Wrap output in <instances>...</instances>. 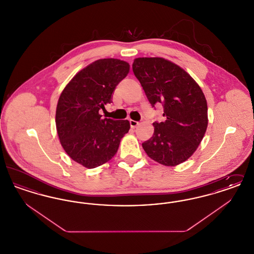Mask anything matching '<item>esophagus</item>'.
Masks as SVG:
<instances>
[{
  "mask_svg": "<svg viewBox=\"0 0 254 254\" xmlns=\"http://www.w3.org/2000/svg\"><path fill=\"white\" fill-rule=\"evenodd\" d=\"M129 123H130V127H136L137 126H139V122L134 121V120H129Z\"/></svg>",
  "mask_w": 254,
  "mask_h": 254,
  "instance_id": "obj_1",
  "label": "esophagus"
}]
</instances>
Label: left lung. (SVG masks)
Returning a JSON list of instances; mask_svg holds the SVG:
<instances>
[{
	"label": "left lung",
	"mask_w": 254,
	"mask_h": 254,
	"mask_svg": "<svg viewBox=\"0 0 254 254\" xmlns=\"http://www.w3.org/2000/svg\"><path fill=\"white\" fill-rule=\"evenodd\" d=\"M132 69L151 106L161 103L166 117L153 123L154 133L143 148L159 164L175 167L190 157L204 138L208 122L205 95L189 73L164 58H136Z\"/></svg>",
	"instance_id": "left-lung-1"
}]
</instances>
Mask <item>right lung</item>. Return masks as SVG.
Segmentation results:
<instances>
[{
	"instance_id": "obj_1",
	"label": "right lung",
	"mask_w": 254,
	"mask_h": 254,
	"mask_svg": "<svg viewBox=\"0 0 254 254\" xmlns=\"http://www.w3.org/2000/svg\"><path fill=\"white\" fill-rule=\"evenodd\" d=\"M128 72L125 61L100 59L77 73L61 93L55 117L61 145L85 168L109 162L130 128L127 120L103 119L99 113L112 102L116 85Z\"/></svg>"
}]
</instances>
